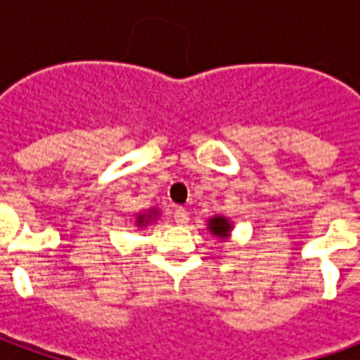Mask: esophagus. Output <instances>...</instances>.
Wrapping results in <instances>:
<instances>
[{
    "mask_svg": "<svg viewBox=\"0 0 360 360\" xmlns=\"http://www.w3.org/2000/svg\"><path fill=\"white\" fill-rule=\"evenodd\" d=\"M173 219H175V224H177V226H187L188 212L185 210V208H175V212H173Z\"/></svg>",
    "mask_w": 360,
    "mask_h": 360,
    "instance_id": "esophagus-1",
    "label": "esophagus"
}]
</instances>
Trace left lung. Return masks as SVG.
Instances as JSON below:
<instances>
[{
  "label": "left lung",
  "instance_id": "8db88e82",
  "mask_svg": "<svg viewBox=\"0 0 360 360\" xmlns=\"http://www.w3.org/2000/svg\"><path fill=\"white\" fill-rule=\"evenodd\" d=\"M208 229H210L212 235H216L219 239H227L231 233V224L224 216H214V218L208 219Z\"/></svg>",
  "mask_w": 360,
  "mask_h": 360
}]
</instances>
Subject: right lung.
<instances>
[{
    "instance_id": "right-lung-1",
    "label": "right lung",
    "mask_w": 360,
    "mask_h": 360,
    "mask_svg": "<svg viewBox=\"0 0 360 360\" xmlns=\"http://www.w3.org/2000/svg\"><path fill=\"white\" fill-rule=\"evenodd\" d=\"M156 216H158V212L154 210V208H152V210H148V212H142V214H139V216H136V226H139V227L148 226L150 221L156 218Z\"/></svg>"
}]
</instances>
